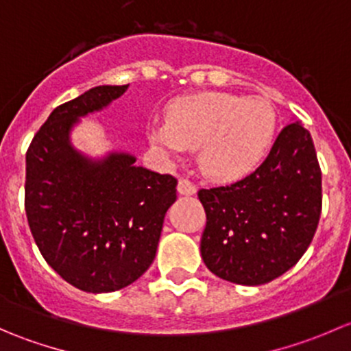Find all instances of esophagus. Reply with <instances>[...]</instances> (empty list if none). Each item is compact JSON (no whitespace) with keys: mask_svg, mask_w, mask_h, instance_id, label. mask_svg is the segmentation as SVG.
Listing matches in <instances>:
<instances>
[{"mask_svg":"<svg viewBox=\"0 0 351 351\" xmlns=\"http://www.w3.org/2000/svg\"><path fill=\"white\" fill-rule=\"evenodd\" d=\"M178 192L182 193V195H193V193L197 192V186L193 185L190 180L186 178H182L178 182Z\"/></svg>","mask_w":351,"mask_h":351,"instance_id":"34e87169","label":"esophagus"}]
</instances>
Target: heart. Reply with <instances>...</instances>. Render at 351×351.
<instances>
[{
    "instance_id": "heart-1",
    "label": "heart",
    "mask_w": 351,
    "mask_h": 351,
    "mask_svg": "<svg viewBox=\"0 0 351 351\" xmlns=\"http://www.w3.org/2000/svg\"><path fill=\"white\" fill-rule=\"evenodd\" d=\"M275 130L277 112L267 98L204 91L171 101L166 122L149 127V141L169 158L198 149V166L208 178L232 182L260 165Z\"/></svg>"
}]
</instances>
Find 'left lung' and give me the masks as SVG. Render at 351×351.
I'll use <instances>...</instances> for the list:
<instances>
[{
	"label": "left lung",
	"instance_id": "8db88e82",
	"mask_svg": "<svg viewBox=\"0 0 351 351\" xmlns=\"http://www.w3.org/2000/svg\"><path fill=\"white\" fill-rule=\"evenodd\" d=\"M207 224L200 239L208 270L239 285L284 275L316 234L323 207L321 168L309 130L285 125L270 154L251 175L200 189Z\"/></svg>",
	"mask_w": 351,
	"mask_h": 351
}]
</instances>
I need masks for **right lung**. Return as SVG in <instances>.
<instances>
[{"label": "right lung", "instance_id": "obj_1", "mask_svg": "<svg viewBox=\"0 0 351 351\" xmlns=\"http://www.w3.org/2000/svg\"><path fill=\"white\" fill-rule=\"evenodd\" d=\"M123 86H97L54 108L27 149L25 212L44 260L76 289L113 292L153 263L176 182L130 154L90 161L71 147L77 119L107 107Z\"/></svg>", "mask_w": 351, "mask_h": 351}]
</instances>
